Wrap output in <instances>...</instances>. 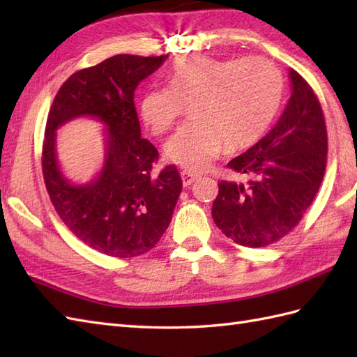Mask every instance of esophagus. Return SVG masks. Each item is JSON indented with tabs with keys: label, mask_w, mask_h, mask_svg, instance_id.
Returning a JSON list of instances; mask_svg holds the SVG:
<instances>
[{
	"label": "esophagus",
	"mask_w": 357,
	"mask_h": 357,
	"mask_svg": "<svg viewBox=\"0 0 357 357\" xmlns=\"http://www.w3.org/2000/svg\"><path fill=\"white\" fill-rule=\"evenodd\" d=\"M181 179H183V184L187 187V185H190L192 183H195V179H198V174L183 170V172H181Z\"/></svg>",
	"instance_id": "34e87169"
}]
</instances>
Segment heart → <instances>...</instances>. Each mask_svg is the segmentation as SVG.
<instances>
[{
	"instance_id": "1",
	"label": "heart",
	"mask_w": 357,
	"mask_h": 357,
	"mask_svg": "<svg viewBox=\"0 0 357 357\" xmlns=\"http://www.w3.org/2000/svg\"><path fill=\"white\" fill-rule=\"evenodd\" d=\"M167 89H149L139 113L155 135L170 130L183 105L190 121L165 142L164 156L185 170L206 169L222 144L227 150L252 146L275 119L284 93L282 75L264 58L218 59L193 55L174 61Z\"/></svg>"
}]
</instances>
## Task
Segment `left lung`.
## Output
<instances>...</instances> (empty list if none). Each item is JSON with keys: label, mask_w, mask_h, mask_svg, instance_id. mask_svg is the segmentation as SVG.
<instances>
[{"label": "left lung", "mask_w": 357, "mask_h": 357, "mask_svg": "<svg viewBox=\"0 0 357 357\" xmlns=\"http://www.w3.org/2000/svg\"><path fill=\"white\" fill-rule=\"evenodd\" d=\"M291 95L275 127L233 158L247 183L221 181L211 207L215 224L236 244L265 247L296 227L319 190L327 165V128L319 100L290 69Z\"/></svg>", "instance_id": "1"}]
</instances>
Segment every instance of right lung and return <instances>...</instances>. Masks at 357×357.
Wrapping results in <instances>:
<instances>
[{
    "label": "right lung",
    "mask_w": 357,
    "mask_h": 357,
    "mask_svg": "<svg viewBox=\"0 0 357 357\" xmlns=\"http://www.w3.org/2000/svg\"><path fill=\"white\" fill-rule=\"evenodd\" d=\"M169 55H115L73 73L49 112L43 173L53 207L73 234L98 252L133 257L153 248L172 221L183 181L174 165L151 176L158 150L141 138L133 95ZM78 117L101 122L105 156L89 183L65 176L56 132Z\"/></svg>",
    "instance_id": "obj_1"
}]
</instances>
